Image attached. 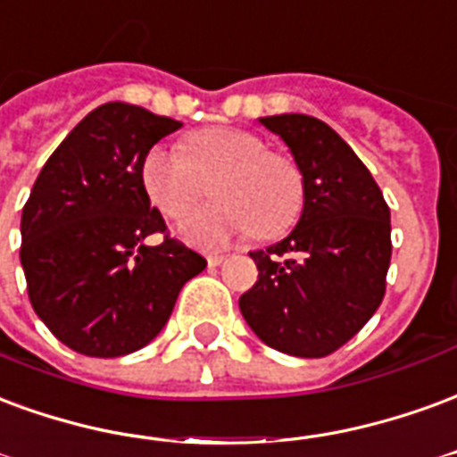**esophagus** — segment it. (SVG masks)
<instances>
[{
  "label": "esophagus",
  "mask_w": 457,
  "mask_h": 457,
  "mask_svg": "<svg viewBox=\"0 0 457 457\" xmlns=\"http://www.w3.org/2000/svg\"><path fill=\"white\" fill-rule=\"evenodd\" d=\"M226 258H228V255H224V253H209V255H206V262H209V268H219Z\"/></svg>",
  "instance_id": "1"
}]
</instances>
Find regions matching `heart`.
I'll return each mask as SVG.
<instances>
[{
	"instance_id": "obj_1",
	"label": "heart",
	"mask_w": 457,
	"mask_h": 457,
	"mask_svg": "<svg viewBox=\"0 0 457 457\" xmlns=\"http://www.w3.org/2000/svg\"><path fill=\"white\" fill-rule=\"evenodd\" d=\"M212 182L221 202L189 219L179 233L196 245H219L255 228L278 238L297 221L304 204V179L295 160L268 153L255 133L212 126L185 138V155L153 145L143 155L141 185L160 214L179 221L202 195L199 178Z\"/></svg>"
}]
</instances>
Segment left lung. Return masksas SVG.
Segmentation results:
<instances>
[{"label":"left lung","mask_w":457,"mask_h":457,"mask_svg":"<svg viewBox=\"0 0 457 457\" xmlns=\"http://www.w3.org/2000/svg\"><path fill=\"white\" fill-rule=\"evenodd\" d=\"M258 121L292 153L304 179V206L287 238L248 253L258 282L238 306L265 345L324 358L351 341L385 297L389 206L370 170L328 123L306 114Z\"/></svg>","instance_id":"obj_1"}]
</instances>
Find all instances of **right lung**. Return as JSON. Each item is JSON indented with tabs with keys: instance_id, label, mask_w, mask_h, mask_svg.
Listing matches in <instances>:
<instances>
[{
	"instance_id": "1",
	"label": "right lung",
	"mask_w": 457,
	"mask_h": 457,
	"mask_svg": "<svg viewBox=\"0 0 457 457\" xmlns=\"http://www.w3.org/2000/svg\"><path fill=\"white\" fill-rule=\"evenodd\" d=\"M182 123L106 102L65 136L21 212V268L33 312L89 358L138 351L168 324L185 282L206 268L141 185L143 155Z\"/></svg>"
}]
</instances>
